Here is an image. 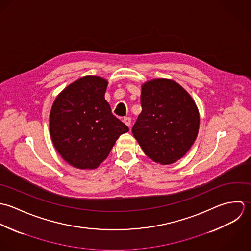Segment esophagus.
<instances>
[{
	"mask_svg": "<svg viewBox=\"0 0 251 251\" xmlns=\"http://www.w3.org/2000/svg\"><path fill=\"white\" fill-rule=\"evenodd\" d=\"M123 122L128 126V127H131V122H132V119H131V117H124L123 118Z\"/></svg>",
	"mask_w": 251,
	"mask_h": 251,
	"instance_id": "esophagus-1",
	"label": "esophagus"
}]
</instances>
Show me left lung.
I'll use <instances>...</instances> for the list:
<instances>
[{
  "instance_id": "left-lung-1",
  "label": "left lung",
  "mask_w": 251,
  "mask_h": 251,
  "mask_svg": "<svg viewBox=\"0 0 251 251\" xmlns=\"http://www.w3.org/2000/svg\"><path fill=\"white\" fill-rule=\"evenodd\" d=\"M142 112L132 132L156 163L172 164L194 144L200 125L198 107L177 82L157 78L142 86Z\"/></svg>"
}]
</instances>
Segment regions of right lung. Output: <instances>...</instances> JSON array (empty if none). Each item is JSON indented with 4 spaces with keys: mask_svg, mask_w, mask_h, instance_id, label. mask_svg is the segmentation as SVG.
<instances>
[{
    "mask_svg": "<svg viewBox=\"0 0 251 251\" xmlns=\"http://www.w3.org/2000/svg\"><path fill=\"white\" fill-rule=\"evenodd\" d=\"M107 81L83 76L67 86L54 100L50 131L54 148L77 169H96L129 128L116 118L104 99Z\"/></svg>",
    "mask_w": 251,
    "mask_h": 251,
    "instance_id": "1",
    "label": "right lung"
}]
</instances>
